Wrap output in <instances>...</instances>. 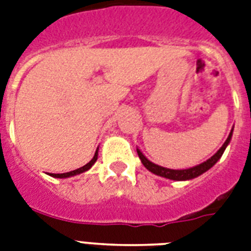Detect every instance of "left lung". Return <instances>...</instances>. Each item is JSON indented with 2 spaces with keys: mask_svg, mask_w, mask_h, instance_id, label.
I'll list each match as a JSON object with an SVG mask.
<instances>
[{
  "mask_svg": "<svg viewBox=\"0 0 251 251\" xmlns=\"http://www.w3.org/2000/svg\"><path fill=\"white\" fill-rule=\"evenodd\" d=\"M233 135V129L230 130V133H229V137L226 138V141L224 142V145L220 147V150L216 152L215 155H212L209 159H206L205 162H202V163L198 164V166H195V167L191 168H184V170H172V168H167V167H162V166H158V164L152 163L151 160H149L146 156L143 155V152L139 149H137V152H138V156L142 164L145 167L149 170L152 174H155L158 176L166 177V179H170V180H176V181H184V180H191V179H195V177L200 176L202 175L204 172H206L209 168H212L215 166L219 159L223 156L224 151L227 147V145L230 143V139H232Z\"/></svg>",
  "mask_w": 251,
  "mask_h": 251,
  "instance_id": "left-lung-1",
  "label": "left lung"
}]
</instances>
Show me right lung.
<instances>
[{
    "label": "right lung",
    "instance_id": "1",
    "mask_svg": "<svg viewBox=\"0 0 251 251\" xmlns=\"http://www.w3.org/2000/svg\"><path fill=\"white\" fill-rule=\"evenodd\" d=\"M97 156H99V147H97V150H96L95 155L92 158V160L89 163H87L85 166L83 167L77 168V170H74V171H70V172H64V174H49L50 176L52 177H59V179H64V177H71V176H75V175H79V174H83V172L88 171L89 168L96 163V160H97Z\"/></svg>",
    "mask_w": 251,
    "mask_h": 251
}]
</instances>
